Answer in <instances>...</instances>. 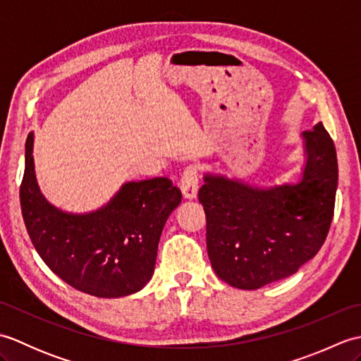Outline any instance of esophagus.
<instances>
[{
    "label": "esophagus",
    "mask_w": 361,
    "mask_h": 361,
    "mask_svg": "<svg viewBox=\"0 0 361 361\" xmlns=\"http://www.w3.org/2000/svg\"><path fill=\"white\" fill-rule=\"evenodd\" d=\"M180 186L186 198H195L198 189V166L189 164L181 173Z\"/></svg>",
    "instance_id": "esophagus-1"
}]
</instances>
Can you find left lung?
I'll return each instance as SVG.
<instances>
[{"label":"left lung","mask_w":361,"mask_h":361,"mask_svg":"<svg viewBox=\"0 0 361 361\" xmlns=\"http://www.w3.org/2000/svg\"><path fill=\"white\" fill-rule=\"evenodd\" d=\"M302 136L307 164L299 185L256 189L204 176L198 202L206 247L214 271L229 286L256 290L287 278L323 247L338 185L336 150L321 122Z\"/></svg>","instance_id":"8db88e82"}]
</instances>
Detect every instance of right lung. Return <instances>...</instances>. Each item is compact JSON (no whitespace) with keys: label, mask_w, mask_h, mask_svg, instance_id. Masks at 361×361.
I'll return each instance as SVG.
<instances>
[{"label":"right lung","mask_w":361,"mask_h":361,"mask_svg":"<svg viewBox=\"0 0 361 361\" xmlns=\"http://www.w3.org/2000/svg\"><path fill=\"white\" fill-rule=\"evenodd\" d=\"M32 142L29 133L20 203L27 234L44 264L75 290L97 298L141 290L155 270L159 235L181 202V190L167 176L130 181L99 211L63 212L38 189Z\"/></svg>","instance_id":"add662e5"}]
</instances>
